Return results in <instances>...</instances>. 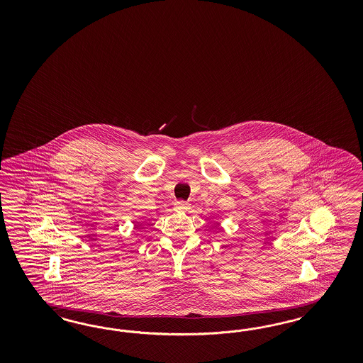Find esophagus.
Wrapping results in <instances>:
<instances>
[{
  "instance_id": "34e87169",
  "label": "esophagus",
  "mask_w": 363,
  "mask_h": 363,
  "mask_svg": "<svg viewBox=\"0 0 363 363\" xmlns=\"http://www.w3.org/2000/svg\"><path fill=\"white\" fill-rule=\"evenodd\" d=\"M174 208H176V210H179V211H186V210L190 209L189 203L185 201H177L174 203Z\"/></svg>"
}]
</instances>
